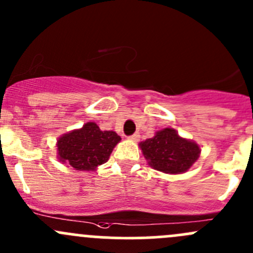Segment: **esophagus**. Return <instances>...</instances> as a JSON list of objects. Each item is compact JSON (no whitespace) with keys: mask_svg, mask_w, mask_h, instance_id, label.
Segmentation results:
<instances>
[{"mask_svg":"<svg viewBox=\"0 0 253 253\" xmlns=\"http://www.w3.org/2000/svg\"><path fill=\"white\" fill-rule=\"evenodd\" d=\"M129 139L133 142H138L139 141V133L138 132H136V133H133L132 136H129Z\"/></svg>","mask_w":253,"mask_h":253,"instance_id":"34e87169","label":"esophagus"}]
</instances>
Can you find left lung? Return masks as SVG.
Segmentation results:
<instances>
[{
  "mask_svg": "<svg viewBox=\"0 0 253 253\" xmlns=\"http://www.w3.org/2000/svg\"><path fill=\"white\" fill-rule=\"evenodd\" d=\"M139 147L148 164L165 174L186 172L201 153L197 143L182 138L172 128L158 131L153 138L139 143Z\"/></svg>",
  "mask_w": 253,
  "mask_h": 253,
  "instance_id": "left-lung-1",
  "label": "left lung"
}]
</instances>
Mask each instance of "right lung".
I'll return each instance as SVG.
<instances>
[{"label": "right lung", "mask_w": 253, "mask_h": 253, "mask_svg": "<svg viewBox=\"0 0 253 253\" xmlns=\"http://www.w3.org/2000/svg\"><path fill=\"white\" fill-rule=\"evenodd\" d=\"M121 141L114 131H101L95 122L63 134L57 141L58 160L79 171H93L109 160L115 145Z\"/></svg>", "instance_id": "obj_1"}]
</instances>
